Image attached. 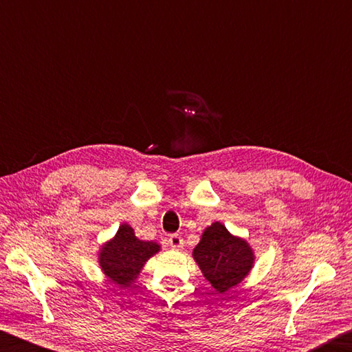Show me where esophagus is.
<instances>
[{"label": "esophagus", "instance_id": "esophagus-1", "mask_svg": "<svg viewBox=\"0 0 352 352\" xmlns=\"http://www.w3.org/2000/svg\"><path fill=\"white\" fill-rule=\"evenodd\" d=\"M168 245L173 250H181L184 248V239L179 235H171L168 238Z\"/></svg>", "mask_w": 352, "mask_h": 352}]
</instances>
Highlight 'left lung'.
Returning <instances> with one entry per match:
<instances>
[{
	"instance_id": "obj_1",
	"label": "left lung",
	"mask_w": 352,
	"mask_h": 352,
	"mask_svg": "<svg viewBox=\"0 0 352 352\" xmlns=\"http://www.w3.org/2000/svg\"><path fill=\"white\" fill-rule=\"evenodd\" d=\"M192 255L218 294L238 286L255 266V252L248 239L233 235L219 221L206 227Z\"/></svg>"
}]
</instances>
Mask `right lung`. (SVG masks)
Masks as SVG:
<instances>
[{"instance_id": "obj_1", "label": "right lung", "mask_w": 352, "mask_h": 352, "mask_svg": "<svg viewBox=\"0 0 352 352\" xmlns=\"http://www.w3.org/2000/svg\"><path fill=\"white\" fill-rule=\"evenodd\" d=\"M160 250V244L142 241L129 224H120L113 238L97 252L98 267L109 281L119 287H129L139 278L142 269Z\"/></svg>"}]
</instances>
